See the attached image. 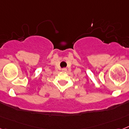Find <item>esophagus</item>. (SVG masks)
Here are the masks:
<instances>
[{
	"label": "esophagus",
	"mask_w": 129,
	"mask_h": 129,
	"mask_svg": "<svg viewBox=\"0 0 129 129\" xmlns=\"http://www.w3.org/2000/svg\"><path fill=\"white\" fill-rule=\"evenodd\" d=\"M62 71H64V72H66V71H67V68H62Z\"/></svg>",
	"instance_id": "esophagus-1"
}]
</instances>
